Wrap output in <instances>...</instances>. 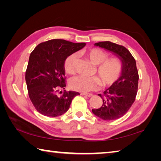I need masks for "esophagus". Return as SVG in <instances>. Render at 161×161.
<instances>
[{"instance_id":"esophagus-1","label":"esophagus","mask_w":161,"mask_h":161,"mask_svg":"<svg viewBox=\"0 0 161 161\" xmlns=\"http://www.w3.org/2000/svg\"><path fill=\"white\" fill-rule=\"evenodd\" d=\"M81 95H86L87 97H92L93 96V94H91V93H80Z\"/></svg>"}]
</instances>
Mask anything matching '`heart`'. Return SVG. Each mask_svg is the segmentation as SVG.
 Wrapping results in <instances>:
<instances>
[{
    "instance_id": "b5f03b06",
    "label": "heart",
    "mask_w": 161,
    "mask_h": 161,
    "mask_svg": "<svg viewBox=\"0 0 161 161\" xmlns=\"http://www.w3.org/2000/svg\"><path fill=\"white\" fill-rule=\"evenodd\" d=\"M84 54L95 66V73L97 77L80 75L70 81L71 88L81 92H88L96 89L102 83V86H109L114 84L120 76L123 68L122 61L118 57H108L107 52L97 47H91L83 50ZM77 55L71 53L64 61V70L68 74L76 73Z\"/></svg>"
}]
</instances>
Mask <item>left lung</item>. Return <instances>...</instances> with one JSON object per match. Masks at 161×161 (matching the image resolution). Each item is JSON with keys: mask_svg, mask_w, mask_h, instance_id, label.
Returning a JSON list of instances; mask_svg holds the SVG:
<instances>
[{"mask_svg": "<svg viewBox=\"0 0 161 161\" xmlns=\"http://www.w3.org/2000/svg\"><path fill=\"white\" fill-rule=\"evenodd\" d=\"M95 46L111 52L122 61L123 68L120 77L98 95L103 100L102 107L92 109V112L104 120H114L122 117L135 101L138 86V72L136 62L131 53L122 46L111 42H101Z\"/></svg>", "mask_w": 161, "mask_h": 161, "instance_id": "1", "label": "left lung"}]
</instances>
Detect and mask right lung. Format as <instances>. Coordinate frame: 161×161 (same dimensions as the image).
Instances as JSON below:
<instances>
[{
	"mask_svg": "<svg viewBox=\"0 0 161 161\" xmlns=\"http://www.w3.org/2000/svg\"><path fill=\"white\" fill-rule=\"evenodd\" d=\"M85 46V43L51 39L39 44L30 54L25 81L30 100L41 114L47 117L63 115L73 99L80 95L65 90L64 63L70 54Z\"/></svg>",
	"mask_w": 161,
	"mask_h": 161,
	"instance_id": "add662e5",
	"label": "right lung"
}]
</instances>
